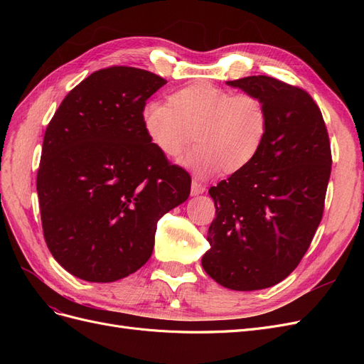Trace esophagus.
Returning <instances> with one entry per match:
<instances>
[{
	"instance_id": "obj_1",
	"label": "esophagus",
	"mask_w": 364,
	"mask_h": 364,
	"mask_svg": "<svg viewBox=\"0 0 364 364\" xmlns=\"http://www.w3.org/2000/svg\"><path fill=\"white\" fill-rule=\"evenodd\" d=\"M205 185L203 183H200V182H197V181H193L191 182V194L193 196H199V194H202V193H205Z\"/></svg>"
}]
</instances>
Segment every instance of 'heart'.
Listing matches in <instances>:
<instances>
[{
  "label": "heart",
  "instance_id": "1",
  "mask_svg": "<svg viewBox=\"0 0 364 364\" xmlns=\"http://www.w3.org/2000/svg\"><path fill=\"white\" fill-rule=\"evenodd\" d=\"M142 127L150 144L170 159L178 158L196 138L199 146L182 164L208 178L223 170L228 174L246 170L266 144L270 117L266 102L257 94H235L196 82L171 92L167 103H149Z\"/></svg>",
  "mask_w": 364,
  "mask_h": 364
}]
</instances>
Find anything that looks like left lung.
Masks as SVG:
<instances>
[{"mask_svg":"<svg viewBox=\"0 0 364 364\" xmlns=\"http://www.w3.org/2000/svg\"><path fill=\"white\" fill-rule=\"evenodd\" d=\"M259 95L269 135L243 171L209 188L205 272L230 290L272 287L297 267L321 223L331 174V146L321 109L302 87L267 75L226 82Z\"/></svg>","mask_w":364,"mask_h":364,"instance_id":"8db88e82","label":"left lung"}]
</instances>
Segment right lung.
Masks as SVG:
<instances>
[{"label":"right lung","mask_w":364,"mask_h":364,"mask_svg":"<svg viewBox=\"0 0 364 364\" xmlns=\"http://www.w3.org/2000/svg\"><path fill=\"white\" fill-rule=\"evenodd\" d=\"M165 83L134 67L98 70L48 123L36 179L43 238L83 281L114 282L144 266L158 220L188 199V171L142 127L147 100Z\"/></svg>","instance_id":"1"}]
</instances>
